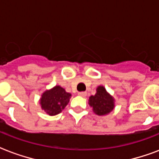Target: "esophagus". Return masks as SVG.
Masks as SVG:
<instances>
[{
	"label": "esophagus",
	"mask_w": 159,
	"mask_h": 159,
	"mask_svg": "<svg viewBox=\"0 0 159 159\" xmlns=\"http://www.w3.org/2000/svg\"><path fill=\"white\" fill-rule=\"evenodd\" d=\"M78 94L81 97H86V95H87V93H86V92H80V93H78Z\"/></svg>",
	"instance_id": "34e87169"
}]
</instances>
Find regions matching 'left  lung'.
I'll list each match as a JSON object with an SVG mask.
<instances>
[{"mask_svg":"<svg viewBox=\"0 0 159 159\" xmlns=\"http://www.w3.org/2000/svg\"><path fill=\"white\" fill-rule=\"evenodd\" d=\"M114 97L107 92L106 89L103 85H99L97 87L95 94L89 97V104L94 114L99 116H104L114 110Z\"/></svg>","mask_w":159,"mask_h":159,"instance_id":"1","label":"left lung"}]
</instances>
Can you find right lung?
<instances>
[{"label":"right lung","instance_id":"obj_1","mask_svg":"<svg viewBox=\"0 0 159 159\" xmlns=\"http://www.w3.org/2000/svg\"><path fill=\"white\" fill-rule=\"evenodd\" d=\"M71 93L60 85H55L50 89L43 92L40 99V104L42 110L50 116L60 114L69 104Z\"/></svg>","mask_w":159,"mask_h":159}]
</instances>
